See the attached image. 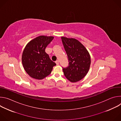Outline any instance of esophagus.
Segmentation results:
<instances>
[{"mask_svg": "<svg viewBox=\"0 0 121 121\" xmlns=\"http://www.w3.org/2000/svg\"><path fill=\"white\" fill-rule=\"evenodd\" d=\"M55 62H56V65H59V61H58V60H56Z\"/></svg>", "mask_w": 121, "mask_h": 121, "instance_id": "obj_1", "label": "esophagus"}]
</instances>
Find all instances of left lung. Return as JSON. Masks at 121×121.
I'll return each mask as SVG.
<instances>
[{"mask_svg": "<svg viewBox=\"0 0 121 121\" xmlns=\"http://www.w3.org/2000/svg\"><path fill=\"white\" fill-rule=\"evenodd\" d=\"M67 54L69 65L63 68L65 78L71 82H76L87 74L90 67L91 59L89 52L78 40L61 37Z\"/></svg>", "mask_w": 121, "mask_h": 121, "instance_id": "8db88e82", "label": "left lung"}]
</instances>
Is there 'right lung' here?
Wrapping results in <instances>:
<instances>
[{
  "instance_id": "right-lung-1",
  "label": "right lung",
  "mask_w": 121,
  "mask_h": 121,
  "mask_svg": "<svg viewBox=\"0 0 121 121\" xmlns=\"http://www.w3.org/2000/svg\"><path fill=\"white\" fill-rule=\"evenodd\" d=\"M53 36L41 35L30 41L22 55V63L26 73L32 78L43 79L52 71L56 64L52 61L45 49Z\"/></svg>"
}]
</instances>
